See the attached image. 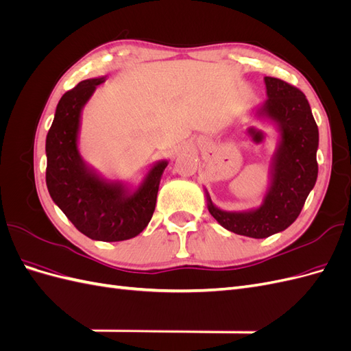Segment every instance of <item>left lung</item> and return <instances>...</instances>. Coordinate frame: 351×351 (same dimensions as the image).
<instances>
[{"label":"left lung","instance_id":"left-lung-1","mask_svg":"<svg viewBox=\"0 0 351 351\" xmlns=\"http://www.w3.org/2000/svg\"><path fill=\"white\" fill-rule=\"evenodd\" d=\"M263 80L268 99L256 115L277 124L280 141L271 159L269 186L262 204L247 210H224L214 205L205 189L208 210L218 224L252 239H265L289 228L300 215L317 178L319 132L304 93L280 79Z\"/></svg>","mask_w":351,"mask_h":351}]
</instances>
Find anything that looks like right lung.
Listing matches in <instances>:
<instances>
[{
    "instance_id": "1",
    "label": "right lung",
    "mask_w": 351,
    "mask_h": 351,
    "mask_svg": "<svg viewBox=\"0 0 351 351\" xmlns=\"http://www.w3.org/2000/svg\"><path fill=\"white\" fill-rule=\"evenodd\" d=\"M104 82V76L83 80L61 97L47 134V187L54 204L84 236L123 241L149 224L168 161L152 164L137 187L105 178L83 161L79 152L82 110Z\"/></svg>"
}]
</instances>
